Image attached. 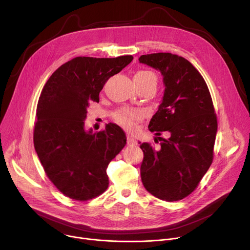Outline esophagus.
I'll list each match as a JSON object with an SVG mask.
<instances>
[{
  "label": "esophagus",
  "instance_id": "34e87169",
  "mask_svg": "<svg viewBox=\"0 0 250 250\" xmlns=\"http://www.w3.org/2000/svg\"><path fill=\"white\" fill-rule=\"evenodd\" d=\"M126 142H127L128 146H134V145H136V140H135L131 135H127V137H126Z\"/></svg>",
  "mask_w": 250,
  "mask_h": 250
}]
</instances>
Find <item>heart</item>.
<instances>
[{
	"label": "heart",
	"instance_id": "heart-1",
	"mask_svg": "<svg viewBox=\"0 0 250 250\" xmlns=\"http://www.w3.org/2000/svg\"><path fill=\"white\" fill-rule=\"evenodd\" d=\"M133 81L141 82V83H148L153 82L156 84V76L151 71L148 70H140L133 76ZM142 114L137 110H131L128 108H123L118 110L115 115L114 119L117 123L122 125L127 129H133L135 127V122L141 119Z\"/></svg>",
	"mask_w": 250,
	"mask_h": 250
}]
</instances>
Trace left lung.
I'll return each mask as SVG.
<instances>
[{
    "mask_svg": "<svg viewBox=\"0 0 250 250\" xmlns=\"http://www.w3.org/2000/svg\"><path fill=\"white\" fill-rule=\"evenodd\" d=\"M138 60L163 77V97L148 128L155 135L164 131L168 137L156 136L161 141L156 150L147 142H139L144 151L141 181L154 197L179 201L196 189L212 161L218 123L211 97L187 59L159 52Z\"/></svg>",
    "mask_w": 250,
    "mask_h": 250,
    "instance_id": "left-lung-1",
    "label": "left lung"
}]
</instances>
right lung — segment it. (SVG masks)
Wrapping results in <instances>:
<instances>
[{"label": "right lung", "instance_id": "add662e5", "mask_svg": "<svg viewBox=\"0 0 250 250\" xmlns=\"http://www.w3.org/2000/svg\"><path fill=\"white\" fill-rule=\"evenodd\" d=\"M132 59L73 58L54 71L42 91L34 148L50 181L71 199L87 201L109 186L106 168L125 146V134L112 123L103 131L86 129L85 119L106 80Z\"/></svg>", "mask_w": 250, "mask_h": 250}]
</instances>
